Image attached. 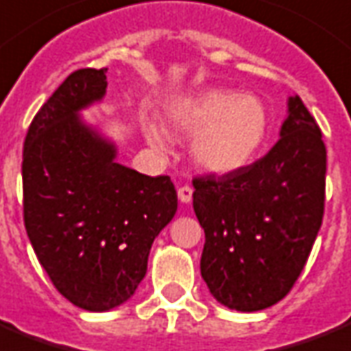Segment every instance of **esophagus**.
<instances>
[{
  "mask_svg": "<svg viewBox=\"0 0 351 351\" xmlns=\"http://www.w3.org/2000/svg\"><path fill=\"white\" fill-rule=\"evenodd\" d=\"M191 197H193V189L189 186H182L178 187V200L187 204V202H191Z\"/></svg>",
  "mask_w": 351,
  "mask_h": 351,
  "instance_id": "obj_1",
  "label": "esophagus"
}]
</instances>
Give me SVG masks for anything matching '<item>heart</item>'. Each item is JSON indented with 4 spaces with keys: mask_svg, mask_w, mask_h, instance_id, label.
<instances>
[{
    "mask_svg": "<svg viewBox=\"0 0 351 351\" xmlns=\"http://www.w3.org/2000/svg\"><path fill=\"white\" fill-rule=\"evenodd\" d=\"M169 127L195 136L191 156L211 175H230L258 156L269 134V110L258 95L208 90L182 99L169 112ZM145 138L156 151H167V134L154 123L145 125Z\"/></svg>",
    "mask_w": 351,
    "mask_h": 351,
    "instance_id": "heart-1",
    "label": "heart"
}]
</instances>
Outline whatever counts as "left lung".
<instances>
[{"label":"left lung","mask_w":351,"mask_h":351,"mask_svg":"<svg viewBox=\"0 0 351 351\" xmlns=\"http://www.w3.org/2000/svg\"><path fill=\"white\" fill-rule=\"evenodd\" d=\"M204 228L200 274L235 311L274 306L304 271L324 215L326 147L298 95L289 97L280 140L258 162L193 180Z\"/></svg>","instance_id":"obj_1"}]
</instances>
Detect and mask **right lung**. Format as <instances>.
Listing matches in <instances>:
<instances>
[{"instance_id":"obj_1","label":"right lung","mask_w":351,"mask_h":351,"mask_svg":"<svg viewBox=\"0 0 351 351\" xmlns=\"http://www.w3.org/2000/svg\"><path fill=\"white\" fill-rule=\"evenodd\" d=\"M106 68L77 69L34 116L23 143V221L40 265L73 306L110 311L145 278L152 241L175 217L169 176L117 164L80 110L101 103Z\"/></svg>"}]
</instances>
